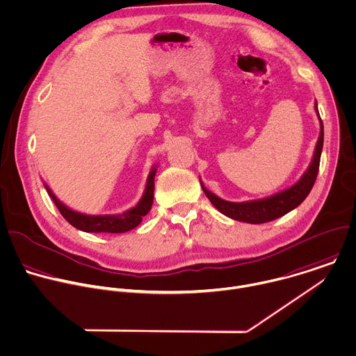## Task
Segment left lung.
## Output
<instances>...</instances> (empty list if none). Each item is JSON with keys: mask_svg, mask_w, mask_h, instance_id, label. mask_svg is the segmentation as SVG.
I'll return each mask as SVG.
<instances>
[{"mask_svg": "<svg viewBox=\"0 0 356 356\" xmlns=\"http://www.w3.org/2000/svg\"><path fill=\"white\" fill-rule=\"evenodd\" d=\"M314 111H316L318 122H320V134H318V139H317V143L314 147L312 161H310L307 170L303 172V175L299 178V181L296 184H293L292 186H289L275 195H271L268 197L236 203V202H228V200L218 197L217 195L210 192L203 185V182L200 179L202 189L206 193V196L209 197V200L211 202V204L224 216H227L232 220L249 222V224L268 222L271 220H275V218L289 213L295 207H298L306 199L310 189L313 188V184H314L317 172H318L320 156H321V150H323L324 131H323V122L320 120L318 110H317V102H314Z\"/></svg>", "mask_w": 356, "mask_h": 356, "instance_id": "obj_1", "label": "left lung"}]
</instances>
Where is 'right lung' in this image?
Here are the masks:
<instances>
[{
  "label": "right lung",
  "instance_id": "1",
  "mask_svg": "<svg viewBox=\"0 0 356 356\" xmlns=\"http://www.w3.org/2000/svg\"><path fill=\"white\" fill-rule=\"evenodd\" d=\"M157 172V165H153L147 181L145 186V192L138 202L135 207H131L129 210H125L120 214H102V216H92V214H85L75 211L65 206L49 188V185L44 182V188L53 202L56 203L57 209L63 214V217L75 228L85 231V232H111V234H120V232H127L138 227L143 217L150 211L152 204H153V197H154V177Z\"/></svg>",
  "mask_w": 356,
  "mask_h": 356
}]
</instances>
